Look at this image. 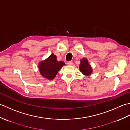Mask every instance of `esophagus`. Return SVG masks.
I'll list each match as a JSON object with an SVG mask.
<instances>
[{"mask_svg":"<svg viewBox=\"0 0 130 130\" xmlns=\"http://www.w3.org/2000/svg\"><path fill=\"white\" fill-rule=\"evenodd\" d=\"M67 64L69 66H72L73 64V63L72 61H70V62H67Z\"/></svg>","mask_w":130,"mask_h":130,"instance_id":"obj_1","label":"esophagus"}]
</instances>
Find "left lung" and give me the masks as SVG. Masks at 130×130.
I'll list each match as a JSON object with an SVG mask.
<instances>
[{
	"label": "left lung",
	"mask_w": 130,
	"mask_h": 130,
	"mask_svg": "<svg viewBox=\"0 0 130 130\" xmlns=\"http://www.w3.org/2000/svg\"><path fill=\"white\" fill-rule=\"evenodd\" d=\"M79 69H80V72H82L83 75L87 76L91 75L92 72V67L89 64L88 60L86 58H84L81 59Z\"/></svg>",
	"instance_id": "8db88e82"
}]
</instances>
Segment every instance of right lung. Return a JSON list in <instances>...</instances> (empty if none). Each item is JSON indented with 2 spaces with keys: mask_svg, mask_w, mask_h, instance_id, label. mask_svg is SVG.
<instances>
[{
  "mask_svg": "<svg viewBox=\"0 0 130 130\" xmlns=\"http://www.w3.org/2000/svg\"><path fill=\"white\" fill-rule=\"evenodd\" d=\"M64 65V62L58 61L56 55L52 53L46 59L40 62L38 67L40 73L43 77L52 80L55 77L58 71Z\"/></svg>",
  "mask_w": 130,
  "mask_h": 130,
  "instance_id": "right-lung-1",
  "label": "right lung"
}]
</instances>
